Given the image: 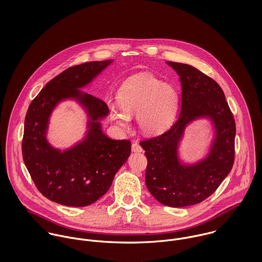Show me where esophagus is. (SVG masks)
Listing matches in <instances>:
<instances>
[{
  "label": "esophagus",
  "mask_w": 262,
  "mask_h": 262,
  "mask_svg": "<svg viewBox=\"0 0 262 262\" xmlns=\"http://www.w3.org/2000/svg\"><path fill=\"white\" fill-rule=\"evenodd\" d=\"M131 149L133 152H142L143 149H142V147L139 145V143H137V142H134L133 144H132V147H131Z\"/></svg>",
  "instance_id": "obj_1"
}]
</instances>
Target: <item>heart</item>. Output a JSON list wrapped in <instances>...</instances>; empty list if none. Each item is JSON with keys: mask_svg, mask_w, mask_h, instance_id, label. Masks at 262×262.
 Here are the masks:
<instances>
[{"mask_svg": "<svg viewBox=\"0 0 262 262\" xmlns=\"http://www.w3.org/2000/svg\"><path fill=\"white\" fill-rule=\"evenodd\" d=\"M118 100L120 106H109L110 118L118 128L128 130L131 116L137 115L139 129L146 135H157L172 124L180 96L172 84L153 75H141L121 86Z\"/></svg>", "mask_w": 262, "mask_h": 262, "instance_id": "heart-1", "label": "heart"}]
</instances>
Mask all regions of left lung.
<instances>
[{"label": "left lung", "mask_w": 262, "mask_h": 262, "mask_svg": "<svg viewBox=\"0 0 262 262\" xmlns=\"http://www.w3.org/2000/svg\"><path fill=\"white\" fill-rule=\"evenodd\" d=\"M180 76L181 113L162 135L140 142L148 164L145 183L150 193L162 205L183 208L210 196L232 169L236 127L221 86L195 68L166 61ZM208 119L213 137L208 152L194 163L185 162L179 148L187 125Z\"/></svg>", "instance_id": "left-lung-1"}]
</instances>
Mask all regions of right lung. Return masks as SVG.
Masks as SVG:
<instances>
[{
	"instance_id": "1",
	"label": "right lung",
	"mask_w": 262,
	"mask_h": 262,
	"mask_svg": "<svg viewBox=\"0 0 262 262\" xmlns=\"http://www.w3.org/2000/svg\"><path fill=\"white\" fill-rule=\"evenodd\" d=\"M113 59L75 66L55 76L31 102L25 117L22 154L39 191L69 207H85L102 198L131 153L128 140H113L103 131L109 114L105 102L81 91L101 75ZM64 100H75L86 113L84 137L60 150L47 139L50 117Z\"/></svg>"
}]
</instances>
